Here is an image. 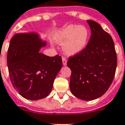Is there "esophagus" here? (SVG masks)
<instances>
[{
    "label": "esophagus",
    "mask_w": 125,
    "mask_h": 125,
    "mask_svg": "<svg viewBox=\"0 0 125 125\" xmlns=\"http://www.w3.org/2000/svg\"><path fill=\"white\" fill-rule=\"evenodd\" d=\"M62 64H63L64 66L67 65V60H66V58H62Z\"/></svg>",
    "instance_id": "esophagus-1"
}]
</instances>
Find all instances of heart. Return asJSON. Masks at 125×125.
<instances>
[{
    "label": "heart",
    "instance_id": "1",
    "mask_svg": "<svg viewBox=\"0 0 125 125\" xmlns=\"http://www.w3.org/2000/svg\"><path fill=\"white\" fill-rule=\"evenodd\" d=\"M89 38V31L83 25H68L54 32L52 40L62 44V50L68 56H76L83 52Z\"/></svg>",
    "mask_w": 125,
    "mask_h": 125
}]
</instances>
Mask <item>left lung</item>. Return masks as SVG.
<instances>
[{"instance_id":"obj_1","label":"left lung","mask_w":125,"mask_h":125,"mask_svg":"<svg viewBox=\"0 0 125 125\" xmlns=\"http://www.w3.org/2000/svg\"><path fill=\"white\" fill-rule=\"evenodd\" d=\"M91 36L83 52L69 58L72 71L70 89L80 99L100 97L111 85L117 67V55L112 36L96 21H87Z\"/></svg>"}]
</instances>
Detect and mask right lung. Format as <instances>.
<instances>
[{
  "label": "right lung",
  "mask_w": 125,
  "mask_h": 125,
  "mask_svg": "<svg viewBox=\"0 0 125 125\" xmlns=\"http://www.w3.org/2000/svg\"><path fill=\"white\" fill-rule=\"evenodd\" d=\"M47 45L38 32L15 34L10 42L7 64L13 87L31 100L42 99L52 91L53 82L62 66L61 57L40 52Z\"/></svg>",
  "instance_id": "1"
}]
</instances>
